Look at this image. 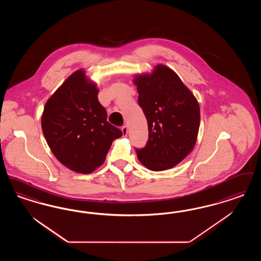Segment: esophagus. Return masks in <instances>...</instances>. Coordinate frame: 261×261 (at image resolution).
<instances>
[{
  "label": "esophagus",
  "mask_w": 261,
  "mask_h": 261,
  "mask_svg": "<svg viewBox=\"0 0 261 261\" xmlns=\"http://www.w3.org/2000/svg\"><path fill=\"white\" fill-rule=\"evenodd\" d=\"M121 131H122V134H123V136L126 137L127 134H128V127L126 125L122 126V127H121Z\"/></svg>",
  "instance_id": "34e87169"
}]
</instances>
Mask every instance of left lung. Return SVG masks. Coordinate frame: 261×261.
<instances>
[{
  "label": "left lung",
  "mask_w": 261,
  "mask_h": 261,
  "mask_svg": "<svg viewBox=\"0 0 261 261\" xmlns=\"http://www.w3.org/2000/svg\"><path fill=\"white\" fill-rule=\"evenodd\" d=\"M138 103L146 115L148 140L135 148L140 162L151 171L176 166L193 149L198 135L200 108L177 73L157 65L151 74L136 77Z\"/></svg>",
  "instance_id": "left-lung-1"
}]
</instances>
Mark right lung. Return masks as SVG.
<instances>
[{
	"label": "right lung",
	"mask_w": 261,
	"mask_h": 261,
	"mask_svg": "<svg viewBox=\"0 0 261 261\" xmlns=\"http://www.w3.org/2000/svg\"><path fill=\"white\" fill-rule=\"evenodd\" d=\"M96 84L83 70L71 74L46 102L42 129L55 157L76 173L89 174L104 163L122 132L107 120Z\"/></svg>",
	"instance_id": "1"
}]
</instances>
